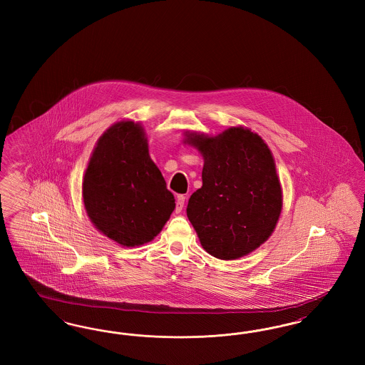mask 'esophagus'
<instances>
[{
    "label": "esophagus",
    "instance_id": "esophagus-1",
    "mask_svg": "<svg viewBox=\"0 0 365 365\" xmlns=\"http://www.w3.org/2000/svg\"><path fill=\"white\" fill-rule=\"evenodd\" d=\"M185 201H186V197L185 195H178L176 197V212H180L183 207H185Z\"/></svg>",
    "mask_w": 365,
    "mask_h": 365
}]
</instances>
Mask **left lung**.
Returning <instances> with one entry per match:
<instances>
[{
    "label": "left lung",
    "mask_w": 365,
    "mask_h": 365,
    "mask_svg": "<svg viewBox=\"0 0 365 365\" xmlns=\"http://www.w3.org/2000/svg\"><path fill=\"white\" fill-rule=\"evenodd\" d=\"M187 142L204 157L202 187L186 209L202 247L222 260L253 252L269 238L282 209L271 150L243 127L215 138L191 134Z\"/></svg>",
    "instance_id": "obj_1"
}]
</instances>
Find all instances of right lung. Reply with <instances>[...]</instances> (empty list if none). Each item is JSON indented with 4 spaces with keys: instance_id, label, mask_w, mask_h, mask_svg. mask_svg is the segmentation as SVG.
I'll return each instance as SVG.
<instances>
[{
    "instance_id": "1",
    "label": "right lung",
    "mask_w": 365,
    "mask_h": 365,
    "mask_svg": "<svg viewBox=\"0 0 365 365\" xmlns=\"http://www.w3.org/2000/svg\"><path fill=\"white\" fill-rule=\"evenodd\" d=\"M87 215L123 246L150 242L175 209L174 194L152 161L139 124H113L100 138L83 178Z\"/></svg>"
}]
</instances>
